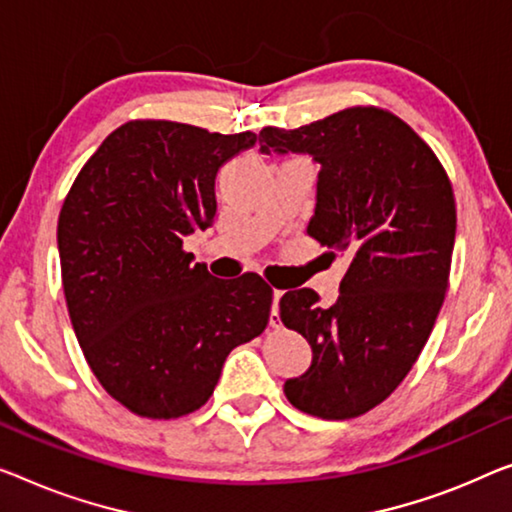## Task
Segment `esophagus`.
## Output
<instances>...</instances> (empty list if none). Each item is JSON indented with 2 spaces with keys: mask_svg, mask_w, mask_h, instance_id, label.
Segmentation results:
<instances>
[{
  "mask_svg": "<svg viewBox=\"0 0 512 512\" xmlns=\"http://www.w3.org/2000/svg\"><path fill=\"white\" fill-rule=\"evenodd\" d=\"M280 299H282V289H273V305H271V326L276 329L280 324Z\"/></svg>",
  "mask_w": 512,
  "mask_h": 512,
  "instance_id": "obj_1",
  "label": "esophagus"
}]
</instances>
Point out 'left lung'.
<instances>
[{
	"label": "left lung",
	"instance_id": "8db88e82",
	"mask_svg": "<svg viewBox=\"0 0 512 512\" xmlns=\"http://www.w3.org/2000/svg\"><path fill=\"white\" fill-rule=\"evenodd\" d=\"M262 154H308L322 165L308 234L349 269L331 308L289 289L280 319L312 347L285 384L303 414L347 421L375 409L421 356L444 303L455 246V195L437 154L398 114L354 105L285 131H259Z\"/></svg>",
	"mask_w": 512,
	"mask_h": 512
}]
</instances>
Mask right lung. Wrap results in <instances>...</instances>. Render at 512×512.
Segmentation results:
<instances>
[{"label":"right lung","mask_w":512,"mask_h":512,"mask_svg":"<svg viewBox=\"0 0 512 512\" xmlns=\"http://www.w3.org/2000/svg\"><path fill=\"white\" fill-rule=\"evenodd\" d=\"M255 142L250 131L126 121L64 197L57 243L73 331L94 377L137 416L193 414L232 349L269 324L262 276L213 278L183 250L216 216L218 167Z\"/></svg>","instance_id":"right-lung-1"}]
</instances>
